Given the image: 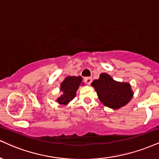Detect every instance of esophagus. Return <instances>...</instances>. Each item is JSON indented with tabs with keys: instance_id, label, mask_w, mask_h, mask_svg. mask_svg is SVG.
Wrapping results in <instances>:
<instances>
[{
	"instance_id": "34e87169",
	"label": "esophagus",
	"mask_w": 159,
	"mask_h": 159,
	"mask_svg": "<svg viewBox=\"0 0 159 159\" xmlns=\"http://www.w3.org/2000/svg\"><path fill=\"white\" fill-rule=\"evenodd\" d=\"M84 81H85V83L87 84V85H91V83L92 82V78L91 77H85V79H84Z\"/></svg>"
}]
</instances>
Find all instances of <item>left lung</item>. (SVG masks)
Listing matches in <instances>:
<instances>
[{"mask_svg": "<svg viewBox=\"0 0 159 159\" xmlns=\"http://www.w3.org/2000/svg\"><path fill=\"white\" fill-rule=\"evenodd\" d=\"M91 85L94 88L99 100L104 105L113 109L125 106L134 94L130 84L115 81L105 73L101 74L98 80H93Z\"/></svg>", "mask_w": 159, "mask_h": 159, "instance_id": "left-lung-1", "label": "left lung"}]
</instances>
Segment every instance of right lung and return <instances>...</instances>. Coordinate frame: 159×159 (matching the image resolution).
I'll use <instances>...</instances> for the list:
<instances>
[{
	"label": "right lung",
	"instance_id": "obj_1",
	"mask_svg": "<svg viewBox=\"0 0 159 159\" xmlns=\"http://www.w3.org/2000/svg\"><path fill=\"white\" fill-rule=\"evenodd\" d=\"M83 78L81 76H68L60 85V90L62 95L57 99L60 104L66 105L71 101L75 97L76 91L82 84Z\"/></svg>",
	"mask_w": 159,
	"mask_h": 159
}]
</instances>
